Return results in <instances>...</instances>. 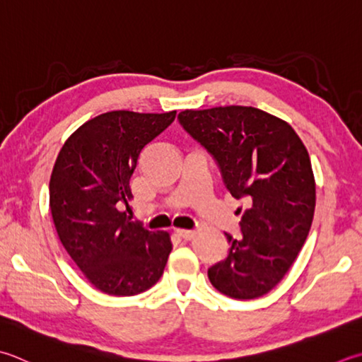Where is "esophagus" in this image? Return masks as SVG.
<instances>
[{"instance_id":"34e87169","label":"esophagus","mask_w":362,"mask_h":362,"mask_svg":"<svg viewBox=\"0 0 362 362\" xmlns=\"http://www.w3.org/2000/svg\"><path fill=\"white\" fill-rule=\"evenodd\" d=\"M177 235L183 240H191L194 237V230H188V229H179L177 230Z\"/></svg>"}]
</instances>
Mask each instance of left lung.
Instances as JSON below:
<instances>
[{"label": "left lung", "instance_id": "left-lung-1", "mask_svg": "<svg viewBox=\"0 0 362 362\" xmlns=\"http://www.w3.org/2000/svg\"><path fill=\"white\" fill-rule=\"evenodd\" d=\"M177 119L246 205L237 210L242 237L226 232L228 256L209 268L211 286L230 298H259L284 278L313 224L315 180L306 147L287 122L252 106L185 110Z\"/></svg>", "mask_w": 362, "mask_h": 362}]
</instances>
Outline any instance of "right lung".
<instances>
[{
    "instance_id": "1",
    "label": "right lung",
    "mask_w": 362,
    "mask_h": 362,
    "mask_svg": "<svg viewBox=\"0 0 362 362\" xmlns=\"http://www.w3.org/2000/svg\"><path fill=\"white\" fill-rule=\"evenodd\" d=\"M175 111H110L83 124L56 158L49 210L62 246L95 288L132 296L151 288L173 243L166 232L133 223L130 179L144 147L174 122Z\"/></svg>"
}]
</instances>
